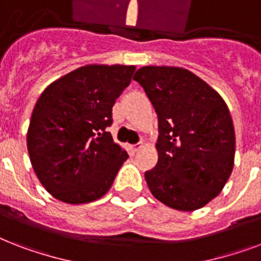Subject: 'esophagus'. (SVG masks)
<instances>
[{"label":"esophagus","mask_w":261,"mask_h":261,"mask_svg":"<svg viewBox=\"0 0 261 261\" xmlns=\"http://www.w3.org/2000/svg\"><path fill=\"white\" fill-rule=\"evenodd\" d=\"M142 146H143L142 142L135 143V145H133V146H131V150H133V151H138V150H141V149H142Z\"/></svg>","instance_id":"obj_1"}]
</instances>
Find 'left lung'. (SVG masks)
Wrapping results in <instances>:
<instances>
[{"label": "left lung", "instance_id": "obj_1", "mask_svg": "<svg viewBox=\"0 0 261 261\" xmlns=\"http://www.w3.org/2000/svg\"><path fill=\"white\" fill-rule=\"evenodd\" d=\"M159 115V163L145 173L165 206L194 211L211 202L234 167L236 134L226 102L192 71L143 66L134 75Z\"/></svg>", "mask_w": 261, "mask_h": 261}]
</instances>
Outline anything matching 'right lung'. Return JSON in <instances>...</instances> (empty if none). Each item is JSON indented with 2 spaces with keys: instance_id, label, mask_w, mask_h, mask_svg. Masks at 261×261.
Instances as JSON below:
<instances>
[{
  "instance_id": "obj_1",
  "label": "right lung",
  "mask_w": 261,
  "mask_h": 261,
  "mask_svg": "<svg viewBox=\"0 0 261 261\" xmlns=\"http://www.w3.org/2000/svg\"><path fill=\"white\" fill-rule=\"evenodd\" d=\"M134 70V65H85L55 80L38 98L27 147L36 177L55 199L83 204L110 191L128 154L106 128Z\"/></svg>"
}]
</instances>
